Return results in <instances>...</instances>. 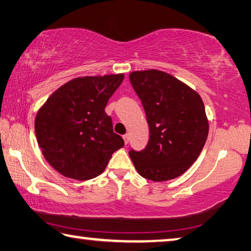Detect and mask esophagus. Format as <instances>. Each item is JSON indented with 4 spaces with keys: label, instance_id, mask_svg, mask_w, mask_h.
<instances>
[{
    "label": "esophagus",
    "instance_id": "1",
    "mask_svg": "<svg viewBox=\"0 0 251 251\" xmlns=\"http://www.w3.org/2000/svg\"><path fill=\"white\" fill-rule=\"evenodd\" d=\"M123 140H124V142H125V144H126V145L128 144V142H129V134H125L124 136H123Z\"/></svg>",
    "mask_w": 251,
    "mask_h": 251
}]
</instances>
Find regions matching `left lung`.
<instances>
[{"instance_id":"8db88e82","label":"left lung","mask_w":251,"mask_h":251,"mask_svg":"<svg viewBox=\"0 0 251 251\" xmlns=\"http://www.w3.org/2000/svg\"><path fill=\"white\" fill-rule=\"evenodd\" d=\"M129 80L142 100L149 144L130 151L141 176L163 182L182 176L200 155L209 133L204 104L196 90L156 69L133 71Z\"/></svg>"}]
</instances>
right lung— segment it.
<instances>
[{
    "label": "right lung",
    "instance_id": "add662e5",
    "mask_svg": "<svg viewBox=\"0 0 251 251\" xmlns=\"http://www.w3.org/2000/svg\"><path fill=\"white\" fill-rule=\"evenodd\" d=\"M124 74L74 78L50 95L34 121L35 136L48 163L63 176L90 180L104 172L124 146L105 107Z\"/></svg>",
    "mask_w": 251,
    "mask_h": 251
}]
</instances>
